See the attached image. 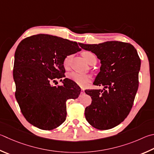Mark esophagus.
<instances>
[{
    "label": "esophagus",
    "mask_w": 154,
    "mask_h": 154,
    "mask_svg": "<svg viewBox=\"0 0 154 154\" xmlns=\"http://www.w3.org/2000/svg\"><path fill=\"white\" fill-rule=\"evenodd\" d=\"M83 93H84V89H82V94H83Z\"/></svg>",
    "instance_id": "1"
}]
</instances>
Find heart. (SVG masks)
Returning <instances> with one entry per match:
<instances>
[{
  "mask_svg": "<svg viewBox=\"0 0 154 154\" xmlns=\"http://www.w3.org/2000/svg\"><path fill=\"white\" fill-rule=\"evenodd\" d=\"M82 56L89 65H94V64L96 63V56L95 55V54H94L93 52H91L90 51H83L82 52ZM71 58V56H68V57H66L65 58V60H64L63 65L65 68H67L69 66ZM67 77L69 79L72 81V82H74L75 83H77L78 85L82 87H85L91 80V77L89 75L79 74L75 72H70V73L68 74Z\"/></svg>",
  "mask_w": 154,
  "mask_h": 154,
  "instance_id": "obj_1",
  "label": "heart"
}]
</instances>
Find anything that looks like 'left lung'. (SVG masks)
Listing matches in <instances>:
<instances>
[{"label": "left lung", "instance_id": "left-lung-1", "mask_svg": "<svg viewBox=\"0 0 154 154\" xmlns=\"http://www.w3.org/2000/svg\"><path fill=\"white\" fill-rule=\"evenodd\" d=\"M100 60V71L94 82L103 89H88L91 105L85 110V119L100 130L114 128L127 118L139 87L141 60L132 44L108 41L98 44H81Z\"/></svg>", "mask_w": 154, "mask_h": 154}]
</instances>
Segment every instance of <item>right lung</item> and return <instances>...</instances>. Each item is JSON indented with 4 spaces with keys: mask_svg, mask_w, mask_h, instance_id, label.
I'll list each match as a JSON object with an SVG mask.
<instances>
[{
    "mask_svg": "<svg viewBox=\"0 0 154 154\" xmlns=\"http://www.w3.org/2000/svg\"><path fill=\"white\" fill-rule=\"evenodd\" d=\"M81 44L48 34L30 36L19 43L13 67L15 97L30 124L52 130L65 122L66 100L77 98L81 89L67 78L63 85L53 83L65 77L63 61L81 51Z\"/></svg>",
    "mask_w": 154,
    "mask_h": 154,
    "instance_id": "obj_1",
    "label": "right lung"
}]
</instances>
